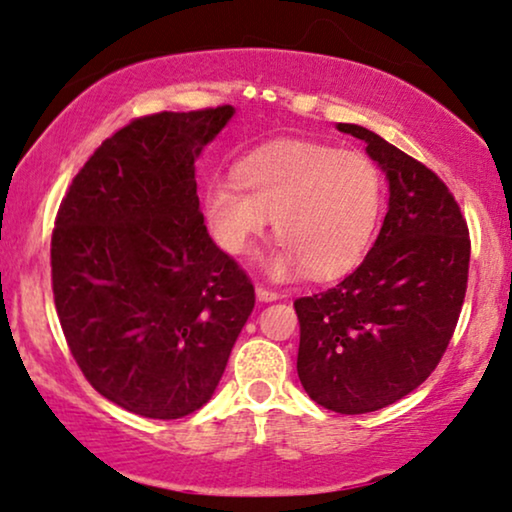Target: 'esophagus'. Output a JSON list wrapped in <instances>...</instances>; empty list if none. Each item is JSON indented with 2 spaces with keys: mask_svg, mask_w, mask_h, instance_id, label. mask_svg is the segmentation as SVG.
Masks as SVG:
<instances>
[{
  "mask_svg": "<svg viewBox=\"0 0 512 512\" xmlns=\"http://www.w3.org/2000/svg\"><path fill=\"white\" fill-rule=\"evenodd\" d=\"M282 294H277L275 289H265V287H261V284H258L256 287V298L258 301H263V303H268V301H277V298H280Z\"/></svg>",
  "mask_w": 512,
  "mask_h": 512,
  "instance_id": "1",
  "label": "esophagus"
}]
</instances>
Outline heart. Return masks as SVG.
I'll use <instances>...</instances> for the list:
<instances>
[{"mask_svg":"<svg viewBox=\"0 0 512 512\" xmlns=\"http://www.w3.org/2000/svg\"><path fill=\"white\" fill-rule=\"evenodd\" d=\"M237 182L207 185L204 221L225 254L244 256L275 218L282 242L263 258L275 280L303 270L334 280L353 270L386 204V181L374 159L322 143L268 145L237 167Z\"/></svg>","mask_w":512,"mask_h":512,"instance_id":"heart-1","label":"heart"}]
</instances>
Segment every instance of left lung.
Instances as JSON below:
<instances>
[{
	"mask_svg": "<svg viewBox=\"0 0 512 512\" xmlns=\"http://www.w3.org/2000/svg\"><path fill=\"white\" fill-rule=\"evenodd\" d=\"M388 181V214L374 247L336 287L296 298L298 378L310 400L369 414L433 374L459 322L468 284L466 218L447 185L407 152L357 124Z\"/></svg>",
	"mask_w": 512,
	"mask_h": 512,
	"instance_id": "obj_1",
	"label": "left lung"
}]
</instances>
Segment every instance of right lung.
I'll return each instance as SVG.
<instances>
[{
	"label": "right lung",
	"mask_w": 512,
	"mask_h": 512,
	"mask_svg": "<svg viewBox=\"0 0 512 512\" xmlns=\"http://www.w3.org/2000/svg\"><path fill=\"white\" fill-rule=\"evenodd\" d=\"M232 105L159 112L103 141L51 237L70 353L105 400L145 418L204 407L251 310L254 284L209 237L195 162Z\"/></svg>",
	"instance_id": "1"
}]
</instances>
